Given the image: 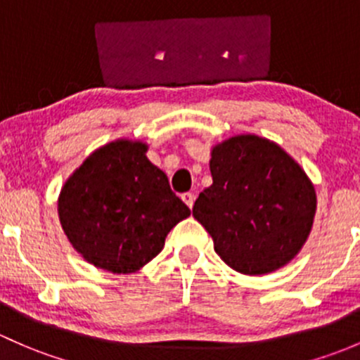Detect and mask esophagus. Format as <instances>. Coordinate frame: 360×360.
Returning <instances> with one entry per match:
<instances>
[{
	"mask_svg": "<svg viewBox=\"0 0 360 360\" xmlns=\"http://www.w3.org/2000/svg\"><path fill=\"white\" fill-rule=\"evenodd\" d=\"M181 199H184L185 205H187L188 207H192V206H194L195 195L192 194V192H185V194H181Z\"/></svg>",
	"mask_w": 360,
	"mask_h": 360,
	"instance_id": "esophagus-1",
	"label": "esophagus"
}]
</instances>
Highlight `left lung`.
<instances>
[{"label": "left lung", "instance_id": "1", "mask_svg": "<svg viewBox=\"0 0 360 360\" xmlns=\"http://www.w3.org/2000/svg\"><path fill=\"white\" fill-rule=\"evenodd\" d=\"M213 184L192 214L236 272L263 276L288 265L309 239L317 210L312 180L283 147L234 135L211 147Z\"/></svg>", "mask_w": 360, "mask_h": 360}]
</instances>
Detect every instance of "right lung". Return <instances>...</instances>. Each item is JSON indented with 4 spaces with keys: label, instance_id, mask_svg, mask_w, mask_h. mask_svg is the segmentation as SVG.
<instances>
[{
    "label": "right lung",
    "instance_id": "1",
    "mask_svg": "<svg viewBox=\"0 0 360 360\" xmlns=\"http://www.w3.org/2000/svg\"><path fill=\"white\" fill-rule=\"evenodd\" d=\"M142 140L98 147L62 185L58 220L74 250L112 274H133L161 253L173 227L191 214Z\"/></svg>",
    "mask_w": 360,
    "mask_h": 360
}]
</instances>
